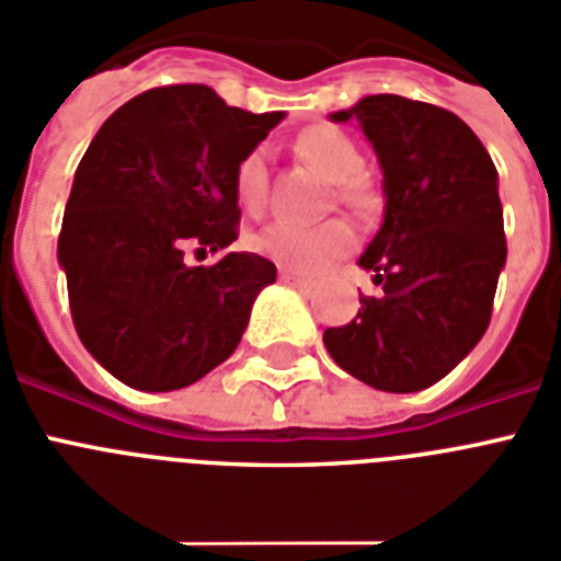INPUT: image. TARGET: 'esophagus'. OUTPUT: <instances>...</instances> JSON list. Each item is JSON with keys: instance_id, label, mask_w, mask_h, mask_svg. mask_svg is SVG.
<instances>
[{"instance_id": "34e87169", "label": "esophagus", "mask_w": 561, "mask_h": 561, "mask_svg": "<svg viewBox=\"0 0 561 561\" xmlns=\"http://www.w3.org/2000/svg\"><path fill=\"white\" fill-rule=\"evenodd\" d=\"M279 279L285 282V285H294V288H299V290H311L313 288V282L308 279V276H299V273L288 271V267H282Z\"/></svg>"}]
</instances>
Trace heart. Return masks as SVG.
I'll use <instances>...</instances> for the list:
<instances>
[{"instance_id": "b5f03b06", "label": "heart", "mask_w": 561, "mask_h": 561, "mask_svg": "<svg viewBox=\"0 0 561 561\" xmlns=\"http://www.w3.org/2000/svg\"><path fill=\"white\" fill-rule=\"evenodd\" d=\"M296 149L302 158L317 167L328 181H334V195L343 204H359L368 198V184L359 167V149L352 135H345L336 126H311L296 138ZM236 198L241 207L250 213H259L267 202V147H253L250 152L241 154L239 167L233 175ZM357 233L354 227L343 218H322V221H290V218H276L267 227H262L253 236V248L262 256L279 262L299 273H317L345 256L354 248Z\"/></svg>"}]
</instances>
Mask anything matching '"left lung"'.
I'll return each instance as SVG.
<instances>
[{
    "instance_id": "8db88e82",
    "label": "left lung",
    "mask_w": 561,
    "mask_h": 561,
    "mask_svg": "<svg viewBox=\"0 0 561 561\" xmlns=\"http://www.w3.org/2000/svg\"><path fill=\"white\" fill-rule=\"evenodd\" d=\"M357 117L383 170L386 216L359 267L380 296H359L348 325L325 328L340 368L380 391H421L484 336L507 259L499 172L458 115L371 94L331 121Z\"/></svg>"
}]
</instances>
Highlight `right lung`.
<instances>
[{"label":"right lung","mask_w":561,"mask_h":561,"mask_svg":"<svg viewBox=\"0 0 561 561\" xmlns=\"http://www.w3.org/2000/svg\"><path fill=\"white\" fill-rule=\"evenodd\" d=\"M282 117L227 106L209 85H158L123 103L85 149L57 256L77 334L121 383L184 389L236 352L276 265L227 253L190 267L186 250L239 239L236 167Z\"/></svg>","instance_id":"1"}]
</instances>
